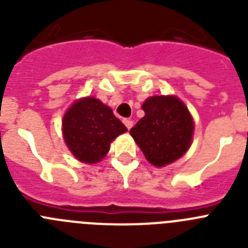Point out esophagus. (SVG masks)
I'll return each instance as SVG.
<instances>
[{"mask_svg":"<svg viewBox=\"0 0 248 248\" xmlns=\"http://www.w3.org/2000/svg\"><path fill=\"white\" fill-rule=\"evenodd\" d=\"M123 122H124V124H125V126L128 129H130L131 126H133V122H131L130 119H124V120H123Z\"/></svg>","mask_w":248,"mask_h":248,"instance_id":"obj_1","label":"esophagus"}]
</instances>
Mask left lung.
<instances>
[{"label":"left lung","instance_id":"8db88e82","mask_svg":"<svg viewBox=\"0 0 248 248\" xmlns=\"http://www.w3.org/2000/svg\"><path fill=\"white\" fill-rule=\"evenodd\" d=\"M144 115L130 129L146 160L165 166L183 156L191 145L194 120L189 109L174 95H155L143 103Z\"/></svg>","mask_w":248,"mask_h":248}]
</instances>
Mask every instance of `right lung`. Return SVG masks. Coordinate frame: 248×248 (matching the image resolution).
Segmentation results:
<instances>
[{"label": "right lung", "instance_id": "obj_1", "mask_svg": "<svg viewBox=\"0 0 248 248\" xmlns=\"http://www.w3.org/2000/svg\"><path fill=\"white\" fill-rule=\"evenodd\" d=\"M63 138L72 154L83 163H98L110 143L128 129L109 107L93 97L73 103L62 120Z\"/></svg>", "mask_w": 248, "mask_h": 248}]
</instances>
